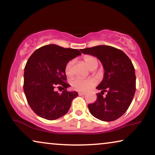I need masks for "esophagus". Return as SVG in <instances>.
Wrapping results in <instances>:
<instances>
[{
  "label": "esophagus",
  "mask_w": 155,
  "mask_h": 155,
  "mask_svg": "<svg viewBox=\"0 0 155 155\" xmlns=\"http://www.w3.org/2000/svg\"><path fill=\"white\" fill-rule=\"evenodd\" d=\"M78 94H79L80 96H82V95H84V94H85V93H84V92H78Z\"/></svg>",
  "instance_id": "obj_1"
}]
</instances>
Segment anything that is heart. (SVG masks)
Wrapping results in <instances>:
<instances>
[{"label":"heart","instance_id":"obj_1","mask_svg":"<svg viewBox=\"0 0 155 155\" xmlns=\"http://www.w3.org/2000/svg\"><path fill=\"white\" fill-rule=\"evenodd\" d=\"M84 61L88 67L89 69L92 70L94 67H97L98 61L97 58L92 56H86L84 58ZM73 61H70L65 66V73L68 77L71 78L73 76ZM72 87L74 90L80 91V92H86L95 84V81L91 79H82V78H76L72 82Z\"/></svg>","mask_w":155,"mask_h":155}]
</instances>
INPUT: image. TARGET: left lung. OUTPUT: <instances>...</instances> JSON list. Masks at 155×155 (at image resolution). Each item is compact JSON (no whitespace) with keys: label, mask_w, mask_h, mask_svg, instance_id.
Instances as JSON below:
<instances>
[{"label":"left lung","mask_w":155,"mask_h":155,"mask_svg":"<svg viewBox=\"0 0 155 155\" xmlns=\"http://www.w3.org/2000/svg\"><path fill=\"white\" fill-rule=\"evenodd\" d=\"M82 54L97 57L102 63L104 78L97 89L95 102L88 105L89 111L103 121H112L120 118L132 102L135 92L136 78L130 58L121 50L107 45L80 49ZM104 92L107 95L103 97Z\"/></svg>","instance_id":"obj_1"}]
</instances>
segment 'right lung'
<instances>
[{"label":"right lung","instance_id":"obj_1","mask_svg":"<svg viewBox=\"0 0 155 155\" xmlns=\"http://www.w3.org/2000/svg\"><path fill=\"white\" fill-rule=\"evenodd\" d=\"M81 53L74 48L48 44L36 50L25 67L24 89L27 102L33 111L47 120H56L68 111L77 92H68L65 66ZM56 86L63 87L61 94Z\"/></svg>","mask_w":155,"mask_h":155}]
</instances>
